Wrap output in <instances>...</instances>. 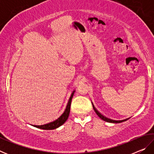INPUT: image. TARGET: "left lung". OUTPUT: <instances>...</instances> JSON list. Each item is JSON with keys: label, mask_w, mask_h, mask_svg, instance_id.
Wrapping results in <instances>:
<instances>
[{"label": "left lung", "mask_w": 154, "mask_h": 154, "mask_svg": "<svg viewBox=\"0 0 154 154\" xmlns=\"http://www.w3.org/2000/svg\"><path fill=\"white\" fill-rule=\"evenodd\" d=\"M92 106H93L94 110V111L96 112V113L97 114V116H98L100 119H102L103 120L105 121V122H110V123H121V122H124V121H126L127 119H129V118H127V119H122V120H113V119H109V118H106V117L104 116L103 115H102L100 113H99V112H98L97 110H96V109L94 107V106L92 103Z\"/></svg>", "instance_id": "8db88e82"}]
</instances>
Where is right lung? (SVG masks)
Masks as SVG:
<instances>
[{"mask_svg": "<svg viewBox=\"0 0 154 154\" xmlns=\"http://www.w3.org/2000/svg\"><path fill=\"white\" fill-rule=\"evenodd\" d=\"M75 90L72 92L71 97H70L69 102L66 105V107L65 109L64 113H62L60 116L59 117L58 119H55V120L51 122H49V123H47L43 125H32L34 127L38 128L40 129H43V130H54L56 128H58V127L61 126L62 124L65 123V122L67 120L68 118H69V113H70V109H71V100L72 98L73 97L74 93Z\"/></svg>", "mask_w": 154, "mask_h": 154, "instance_id": "right-lung-1", "label": "right lung"}]
</instances>
